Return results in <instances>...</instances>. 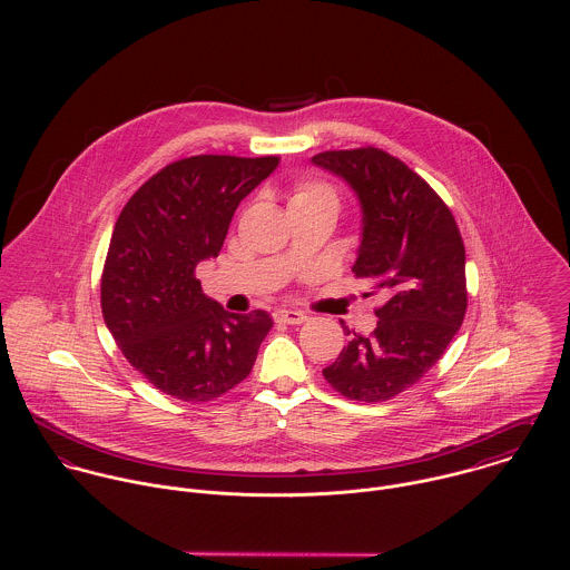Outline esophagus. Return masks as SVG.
Returning <instances> with one entry per match:
<instances>
[{"label":"esophagus","instance_id":"esophagus-1","mask_svg":"<svg viewBox=\"0 0 570 570\" xmlns=\"http://www.w3.org/2000/svg\"><path fill=\"white\" fill-rule=\"evenodd\" d=\"M274 321L283 323V325H303L307 321V316L303 312H296V309H276Z\"/></svg>","mask_w":570,"mask_h":570}]
</instances>
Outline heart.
Listing matches in <instances>:
<instances>
[{"mask_svg":"<svg viewBox=\"0 0 570 570\" xmlns=\"http://www.w3.org/2000/svg\"><path fill=\"white\" fill-rule=\"evenodd\" d=\"M303 204H326V206L337 210L340 208V197L328 184L314 181V179H303L294 186L289 206H303Z\"/></svg>","mask_w":570,"mask_h":570,"instance_id":"obj_1","label":"heart"}]
</instances>
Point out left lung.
<instances>
[{"mask_svg":"<svg viewBox=\"0 0 570 570\" xmlns=\"http://www.w3.org/2000/svg\"><path fill=\"white\" fill-rule=\"evenodd\" d=\"M312 163L355 190L362 244L353 272L386 294L368 337L342 323L351 337L323 375L348 400L389 402L441 360L463 325L465 245L445 202L400 158L362 147L323 151Z\"/></svg>","mask_w":570,"mask_h":570,"instance_id":"1","label":"left lung"}]
</instances>
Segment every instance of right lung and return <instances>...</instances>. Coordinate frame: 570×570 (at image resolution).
Instances as JSON below:
<instances>
[{
	"label": "right lung",
	"instance_id": "obj_1",
	"mask_svg": "<svg viewBox=\"0 0 570 570\" xmlns=\"http://www.w3.org/2000/svg\"><path fill=\"white\" fill-rule=\"evenodd\" d=\"M278 156L166 164L125 204L100 276L102 318L127 362L166 395L213 402L249 375L267 312L228 314L195 269L219 254L237 206Z\"/></svg>",
	"mask_w": 570,
	"mask_h": 570
}]
</instances>
